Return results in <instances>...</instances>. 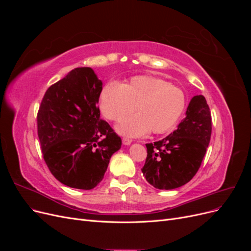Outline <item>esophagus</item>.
<instances>
[{
	"mask_svg": "<svg viewBox=\"0 0 251 251\" xmlns=\"http://www.w3.org/2000/svg\"><path fill=\"white\" fill-rule=\"evenodd\" d=\"M123 143L125 144V146H130V144L132 143V140L128 139V138H124L123 139Z\"/></svg>",
	"mask_w": 251,
	"mask_h": 251,
	"instance_id": "34e87169",
	"label": "esophagus"
}]
</instances>
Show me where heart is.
I'll use <instances>...</instances> for the list:
<instances>
[{"label":"heart","mask_w":251,"mask_h":251,"mask_svg":"<svg viewBox=\"0 0 251 251\" xmlns=\"http://www.w3.org/2000/svg\"><path fill=\"white\" fill-rule=\"evenodd\" d=\"M186 107V97L180 88L164 79L138 75L121 85L109 82L100 95L103 116L117 121L131 114L116 126L118 133L139 137L149 131L163 134L177 125Z\"/></svg>","instance_id":"b5f03b06"}]
</instances>
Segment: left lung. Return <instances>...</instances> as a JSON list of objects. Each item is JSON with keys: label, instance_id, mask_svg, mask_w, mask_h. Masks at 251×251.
<instances>
[{"label": "left lung", "instance_id": "8db88e82", "mask_svg": "<svg viewBox=\"0 0 251 251\" xmlns=\"http://www.w3.org/2000/svg\"><path fill=\"white\" fill-rule=\"evenodd\" d=\"M185 118L162 140L147 143V160L141 169L151 185L174 189L186 184L198 172L211 135V115L203 95L192 98Z\"/></svg>", "mask_w": 251, "mask_h": 251}]
</instances>
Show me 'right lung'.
I'll use <instances>...</instances> for the list:
<instances>
[{"mask_svg": "<svg viewBox=\"0 0 251 251\" xmlns=\"http://www.w3.org/2000/svg\"><path fill=\"white\" fill-rule=\"evenodd\" d=\"M101 90L93 69L75 68L48 88L37 113L44 160L53 176L69 187L94 188L121 147V138L100 119Z\"/></svg>", "mask_w": 251, "mask_h": 251, "instance_id": "right-lung-1", "label": "right lung"}]
</instances>
